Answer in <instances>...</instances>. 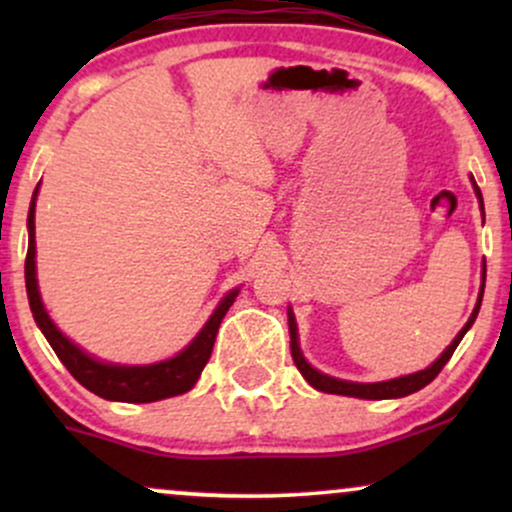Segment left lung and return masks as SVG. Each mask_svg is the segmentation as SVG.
I'll list each match as a JSON object with an SVG mask.
<instances>
[{
  "mask_svg": "<svg viewBox=\"0 0 512 512\" xmlns=\"http://www.w3.org/2000/svg\"><path fill=\"white\" fill-rule=\"evenodd\" d=\"M474 192H477L481 211H484V199H481V190L477 187V182H474ZM484 281H486V264H484V276H481V291H479L477 305H474V310H472V315H469L467 325L462 327L460 334H457V337L452 339V344L448 346V349H445L443 354H440V358H436V361H433L426 370H419V373H411V375H402V378H395V380H385V383H351V380L330 378V375H325V373H320V370H315L303 358L301 346H298L296 317H293V313L289 310V334H291V356H293V363H296V368L301 370L303 378L308 380V383L313 385L315 390L330 392V395H344V397H358V399H397V397H407V395H411V392H419L421 387H426L433 378H436L440 370H443L445 363L450 361V356L455 354L457 344L462 342L464 334H467L469 327H472L474 320H477L479 308H481V298H484Z\"/></svg>",
  "mask_w": 512,
  "mask_h": 512,
  "instance_id": "1",
  "label": "left lung"
}]
</instances>
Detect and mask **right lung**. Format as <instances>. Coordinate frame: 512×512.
Returning <instances> with one entry per match:
<instances>
[{"mask_svg": "<svg viewBox=\"0 0 512 512\" xmlns=\"http://www.w3.org/2000/svg\"><path fill=\"white\" fill-rule=\"evenodd\" d=\"M35 197H38V187H35L31 209H28V255H26V293L28 303H31V313L38 322L40 332L45 334L52 349L64 368L79 380L86 390L93 395L110 399V402H158V399L182 395V392L192 390L197 378L202 375L204 366H207L211 349H214L216 332L223 315L228 313L233 301H236L238 289L223 296V301L216 305L211 313L207 325L202 332L192 339L178 356L168 358V361L151 363V366H115V363H103L98 358L88 356L81 351L74 342H69L64 334L57 330L55 322L50 320L48 310H45L43 301H40L38 279H35Z\"/></svg>", "mask_w": 512, "mask_h": 512, "instance_id": "obj_1", "label": "right lung"}]
</instances>
